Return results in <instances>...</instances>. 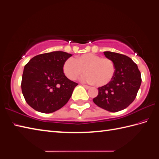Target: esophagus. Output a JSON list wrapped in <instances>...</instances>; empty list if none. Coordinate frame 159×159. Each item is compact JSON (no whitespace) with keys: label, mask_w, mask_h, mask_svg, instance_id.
Listing matches in <instances>:
<instances>
[{"label":"esophagus","mask_w":159,"mask_h":159,"mask_svg":"<svg viewBox=\"0 0 159 159\" xmlns=\"http://www.w3.org/2000/svg\"><path fill=\"white\" fill-rule=\"evenodd\" d=\"M83 85V86L85 88V89H89L90 88V86H88V85H86V84H82Z\"/></svg>","instance_id":"esophagus-1"}]
</instances>
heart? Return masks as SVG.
Listing matches in <instances>:
<instances>
[{
    "instance_id": "1",
    "label": "heart",
    "mask_w": 159,
    "mask_h": 159,
    "mask_svg": "<svg viewBox=\"0 0 159 159\" xmlns=\"http://www.w3.org/2000/svg\"><path fill=\"white\" fill-rule=\"evenodd\" d=\"M82 80L89 83H94L98 86L108 85L116 74L114 62L108 58H101L93 53L66 59L63 63L62 70L70 80H75L84 72Z\"/></svg>"
}]
</instances>
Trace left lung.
<instances>
[{"mask_svg":"<svg viewBox=\"0 0 159 159\" xmlns=\"http://www.w3.org/2000/svg\"><path fill=\"white\" fill-rule=\"evenodd\" d=\"M103 53L114 62L116 74L108 85L98 88V94L93 102L105 110L117 112L127 107L135 100L142 83L141 73L128 56L111 52Z\"/></svg>","mask_w":159,"mask_h":159,"instance_id":"8db88e82","label":"left lung"}]
</instances>
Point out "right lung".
<instances>
[{
    "label": "right lung",
    "instance_id": "right-lung-1",
    "mask_svg": "<svg viewBox=\"0 0 159 159\" xmlns=\"http://www.w3.org/2000/svg\"><path fill=\"white\" fill-rule=\"evenodd\" d=\"M71 56L60 51L45 53L31 58L24 66L22 94L34 110L50 114L67 103L78 85L69 80L62 70L63 63Z\"/></svg>",
    "mask_w": 159,
    "mask_h": 159
}]
</instances>
